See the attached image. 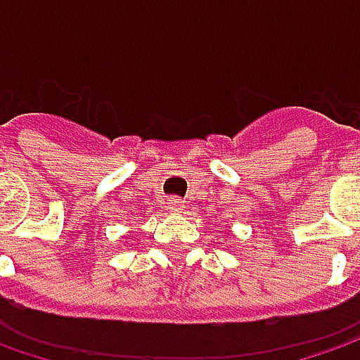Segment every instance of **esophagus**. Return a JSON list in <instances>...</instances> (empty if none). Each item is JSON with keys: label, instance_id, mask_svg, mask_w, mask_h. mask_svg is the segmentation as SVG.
<instances>
[{"label": "esophagus", "instance_id": "obj_1", "mask_svg": "<svg viewBox=\"0 0 360 360\" xmlns=\"http://www.w3.org/2000/svg\"><path fill=\"white\" fill-rule=\"evenodd\" d=\"M168 204H170V210L172 212H182L184 210V200L182 198H172Z\"/></svg>", "mask_w": 360, "mask_h": 360}]
</instances>
